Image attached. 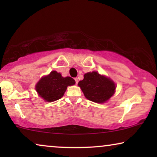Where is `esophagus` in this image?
I'll return each mask as SVG.
<instances>
[{"instance_id":"obj_1","label":"esophagus","mask_w":157,"mask_h":157,"mask_svg":"<svg viewBox=\"0 0 157 157\" xmlns=\"http://www.w3.org/2000/svg\"><path fill=\"white\" fill-rule=\"evenodd\" d=\"M74 79H75V81H76V83L77 84V83H78V78H75Z\"/></svg>"}]
</instances>
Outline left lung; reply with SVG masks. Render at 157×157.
<instances>
[{"instance_id":"1","label":"left lung","mask_w":157,"mask_h":157,"mask_svg":"<svg viewBox=\"0 0 157 157\" xmlns=\"http://www.w3.org/2000/svg\"><path fill=\"white\" fill-rule=\"evenodd\" d=\"M78 85L85 97L96 103L106 102L113 96L116 89L113 81L96 71L84 74L83 79Z\"/></svg>"}]
</instances>
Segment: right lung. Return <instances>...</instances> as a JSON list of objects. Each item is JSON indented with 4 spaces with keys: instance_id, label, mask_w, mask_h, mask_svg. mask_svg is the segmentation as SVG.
Returning a JSON list of instances; mask_svg holds the SVG:
<instances>
[{
    "instance_id": "1",
    "label": "right lung",
    "mask_w": 157,
    "mask_h": 157,
    "mask_svg": "<svg viewBox=\"0 0 157 157\" xmlns=\"http://www.w3.org/2000/svg\"><path fill=\"white\" fill-rule=\"evenodd\" d=\"M74 79L69 76L62 77L61 74L53 71L48 76L43 77L36 84V89L45 101L52 102L63 96L68 86L75 84Z\"/></svg>"
}]
</instances>
